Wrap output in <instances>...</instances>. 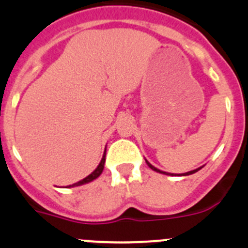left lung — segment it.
Masks as SVG:
<instances>
[{
    "label": "left lung",
    "instance_id": "8db88e82",
    "mask_svg": "<svg viewBox=\"0 0 248 248\" xmlns=\"http://www.w3.org/2000/svg\"><path fill=\"white\" fill-rule=\"evenodd\" d=\"M145 162H146V164L150 167V168L152 169V170H155V171H157V172H161V174H164V175H170V176H187V175H192V174H194V172H197L198 170H201L202 167H204V166L199 167V168L194 169V170L187 171V172H182V174H172V172H167V171H163V170H159V169H157L156 167L152 166V164L150 163V162L147 161V159H145Z\"/></svg>",
    "mask_w": 248,
    "mask_h": 248
}]
</instances>
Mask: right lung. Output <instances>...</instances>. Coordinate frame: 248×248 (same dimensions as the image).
Returning a JSON list of instances; mask_svg holds the SVG:
<instances>
[{
	"label": "right lung",
	"instance_id": "right-lung-1",
	"mask_svg": "<svg viewBox=\"0 0 248 248\" xmlns=\"http://www.w3.org/2000/svg\"><path fill=\"white\" fill-rule=\"evenodd\" d=\"M106 152H107V147H106V150H104V154H103V157H102L101 162H99V164H98V166H97V168L94 169V170L92 171L91 174L87 175V176L85 177V179L80 180V181L76 182V184L69 185V186H67V188H71V187L81 186V185L89 184V182H91V181H93V180H96L97 177H98L99 175L102 174V171H103V169H104V164H106Z\"/></svg>",
	"mask_w": 248,
	"mask_h": 248
}]
</instances>
